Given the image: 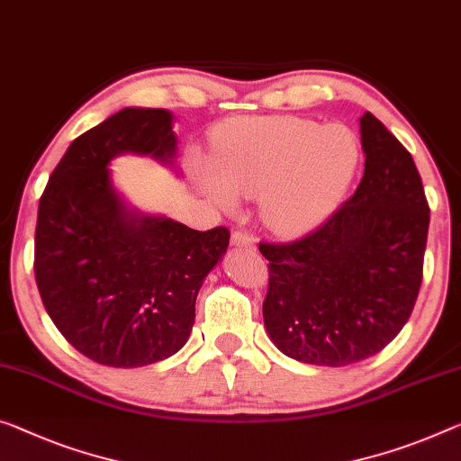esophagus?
<instances>
[{
    "label": "esophagus",
    "instance_id": "obj_1",
    "mask_svg": "<svg viewBox=\"0 0 461 461\" xmlns=\"http://www.w3.org/2000/svg\"><path fill=\"white\" fill-rule=\"evenodd\" d=\"M230 243L235 247H245V249H255V239L245 230H235L230 237Z\"/></svg>",
    "mask_w": 461,
    "mask_h": 461
}]
</instances>
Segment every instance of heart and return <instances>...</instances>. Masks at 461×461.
I'll list each match as a JSON object with an SVG mask.
<instances>
[{"label": "heart", "mask_w": 461, "mask_h": 461, "mask_svg": "<svg viewBox=\"0 0 461 461\" xmlns=\"http://www.w3.org/2000/svg\"><path fill=\"white\" fill-rule=\"evenodd\" d=\"M216 148L218 165L202 167L208 194L226 206L237 194H258L261 222L282 237L321 224L360 165L358 138L348 127L293 115L237 119L218 131Z\"/></svg>", "instance_id": "1"}]
</instances>
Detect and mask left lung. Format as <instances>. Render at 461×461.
Returning a JSON list of instances; mask_svg holds the SVG:
<instances>
[{"label": "left lung", "instance_id": "left-lung-1", "mask_svg": "<svg viewBox=\"0 0 461 461\" xmlns=\"http://www.w3.org/2000/svg\"><path fill=\"white\" fill-rule=\"evenodd\" d=\"M365 175L313 232L259 245L270 261L264 323L286 357L346 366L385 348L422 282L429 202L412 154L371 113L360 117Z\"/></svg>", "mask_w": 461, "mask_h": 461}]
</instances>
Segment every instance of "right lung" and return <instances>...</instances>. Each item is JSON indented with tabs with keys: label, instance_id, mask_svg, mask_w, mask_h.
Returning a JSON list of instances; mask_svg holds the SVG:
<instances>
[{
	"label": "right lung",
	"instance_id": "right-lung-1",
	"mask_svg": "<svg viewBox=\"0 0 461 461\" xmlns=\"http://www.w3.org/2000/svg\"><path fill=\"white\" fill-rule=\"evenodd\" d=\"M125 152L173 162L171 113L127 107L69 144L39 202L34 278L49 317L77 352L133 369L187 342L195 296L230 232L127 208L109 171Z\"/></svg>",
	"mask_w": 461,
	"mask_h": 461
}]
</instances>
